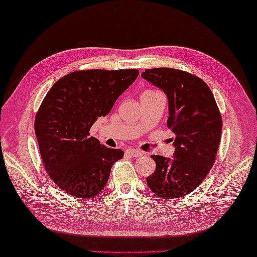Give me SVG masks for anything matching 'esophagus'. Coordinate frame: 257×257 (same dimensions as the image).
<instances>
[{
    "instance_id": "esophagus-1",
    "label": "esophagus",
    "mask_w": 257,
    "mask_h": 257,
    "mask_svg": "<svg viewBox=\"0 0 257 257\" xmlns=\"http://www.w3.org/2000/svg\"><path fill=\"white\" fill-rule=\"evenodd\" d=\"M126 154L130 155L131 157H134V158H138V157H142V152L136 150V149H127L126 150Z\"/></svg>"
}]
</instances>
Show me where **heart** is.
Returning a JSON list of instances; mask_svg holds the SVG:
<instances>
[{
  "mask_svg": "<svg viewBox=\"0 0 257 257\" xmlns=\"http://www.w3.org/2000/svg\"><path fill=\"white\" fill-rule=\"evenodd\" d=\"M151 92H156V91H151V90H148V91H145L143 93H151Z\"/></svg>",
  "mask_w": 257,
  "mask_h": 257,
  "instance_id": "1",
  "label": "heart"
}]
</instances>
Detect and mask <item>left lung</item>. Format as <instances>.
<instances>
[{
  "instance_id": "obj_1",
  "label": "left lung",
  "mask_w": 257,
  "mask_h": 257,
  "mask_svg": "<svg viewBox=\"0 0 257 257\" xmlns=\"http://www.w3.org/2000/svg\"><path fill=\"white\" fill-rule=\"evenodd\" d=\"M141 76L167 96V125L175 134L173 158L151 156L156 170L148 176V186L163 199H178L194 191L212 168L221 139V115L208 84L195 75L159 67Z\"/></svg>"
}]
</instances>
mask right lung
I'll list each match as a JSON object with an SVG mask.
<instances>
[{
    "instance_id": "1",
    "label": "right lung",
    "mask_w": 257,
    "mask_h": 257,
    "mask_svg": "<svg viewBox=\"0 0 257 257\" xmlns=\"http://www.w3.org/2000/svg\"><path fill=\"white\" fill-rule=\"evenodd\" d=\"M139 71L87 70L66 74L44 98L35 119L40 156L53 182L72 196L97 195L109 178L120 149H110L90 137L98 117L109 114L115 101Z\"/></svg>"
}]
</instances>
